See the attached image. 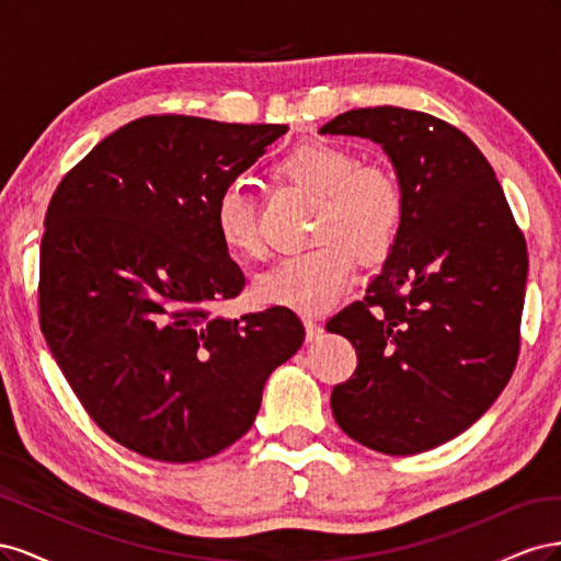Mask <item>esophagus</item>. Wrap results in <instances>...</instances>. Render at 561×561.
Returning a JSON list of instances; mask_svg holds the SVG:
<instances>
[{
	"label": "esophagus",
	"instance_id": "esophagus-1",
	"mask_svg": "<svg viewBox=\"0 0 561 561\" xmlns=\"http://www.w3.org/2000/svg\"><path fill=\"white\" fill-rule=\"evenodd\" d=\"M304 328H307V339H309V342H313V339L322 332L320 322L316 318H304Z\"/></svg>",
	"mask_w": 561,
	"mask_h": 561
}]
</instances>
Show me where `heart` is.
Segmentation results:
<instances>
[{
    "label": "heart",
    "instance_id": "b5f03b06",
    "mask_svg": "<svg viewBox=\"0 0 561 561\" xmlns=\"http://www.w3.org/2000/svg\"><path fill=\"white\" fill-rule=\"evenodd\" d=\"M274 175L320 198L309 252L290 254L254 280V297L271 307L320 313L342 297L355 276V254L365 264L386 260L404 225L402 182L379 163H360L351 149L304 142L274 165ZM215 229L227 250L260 257L264 250L254 198L229 182L215 198Z\"/></svg>",
    "mask_w": 561,
    "mask_h": 561
}]
</instances>
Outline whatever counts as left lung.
<instances>
[{
    "label": "left lung",
    "instance_id": "1",
    "mask_svg": "<svg viewBox=\"0 0 561 561\" xmlns=\"http://www.w3.org/2000/svg\"><path fill=\"white\" fill-rule=\"evenodd\" d=\"M379 142L407 210L381 276L328 320L358 353L332 390L342 431L369 449L421 454L470 428L511 381L529 257L482 151L426 112L351 110L320 128Z\"/></svg>",
    "mask_w": 561,
    "mask_h": 561
}]
</instances>
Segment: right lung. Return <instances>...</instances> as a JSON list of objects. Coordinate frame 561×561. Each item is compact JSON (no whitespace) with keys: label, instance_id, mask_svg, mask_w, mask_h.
<instances>
[{"label":"right lung","instance_id":"add662e5","mask_svg":"<svg viewBox=\"0 0 561 561\" xmlns=\"http://www.w3.org/2000/svg\"><path fill=\"white\" fill-rule=\"evenodd\" d=\"M287 130L149 114L100 140L50 196L39 325L81 407L114 443L165 463L243 437L262 388L304 342L295 311L213 316L245 278L215 198Z\"/></svg>","mask_w":561,"mask_h":561}]
</instances>
